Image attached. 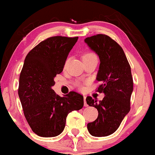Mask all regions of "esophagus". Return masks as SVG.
<instances>
[{
    "label": "esophagus",
    "mask_w": 155,
    "mask_h": 155,
    "mask_svg": "<svg viewBox=\"0 0 155 155\" xmlns=\"http://www.w3.org/2000/svg\"><path fill=\"white\" fill-rule=\"evenodd\" d=\"M83 99H84V106L85 107H87V104H86V97H83Z\"/></svg>",
    "instance_id": "1"
}]
</instances>
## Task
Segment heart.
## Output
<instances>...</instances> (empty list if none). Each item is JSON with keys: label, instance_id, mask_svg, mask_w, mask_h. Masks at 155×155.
<instances>
[{"label": "heart", "instance_id": "heart-1", "mask_svg": "<svg viewBox=\"0 0 155 155\" xmlns=\"http://www.w3.org/2000/svg\"><path fill=\"white\" fill-rule=\"evenodd\" d=\"M95 58H97V55L93 52H91V51H88V52H86L84 55H83V60L86 61V60H91V59H95ZM76 86H78L79 88H83V84L79 82L76 83Z\"/></svg>", "mask_w": 155, "mask_h": 155}]
</instances>
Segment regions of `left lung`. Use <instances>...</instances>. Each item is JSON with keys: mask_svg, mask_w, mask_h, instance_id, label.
Segmentation results:
<instances>
[{"mask_svg": "<svg viewBox=\"0 0 155 155\" xmlns=\"http://www.w3.org/2000/svg\"><path fill=\"white\" fill-rule=\"evenodd\" d=\"M100 60L97 79L101 84L97 90L104 93L103 100L86 97V104L98 110V117L89 123L87 129L94 137H106L117 130L130 110L133 78L130 65L121 46L110 37L98 34L85 39Z\"/></svg>", "mask_w": 155, "mask_h": 155, "instance_id": "1", "label": "left lung"}]
</instances>
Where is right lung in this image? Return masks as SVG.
Instances as JSON below:
<instances>
[{"label": "right lung", "instance_id": "add662e5", "mask_svg": "<svg viewBox=\"0 0 155 155\" xmlns=\"http://www.w3.org/2000/svg\"><path fill=\"white\" fill-rule=\"evenodd\" d=\"M78 37L53 36L41 41L28 53L19 78L18 96L32 131L40 137L60 134L66 117L83 107V97L74 91L64 97L55 93L54 78L62 72Z\"/></svg>", "mask_w": 155, "mask_h": 155}]
</instances>
